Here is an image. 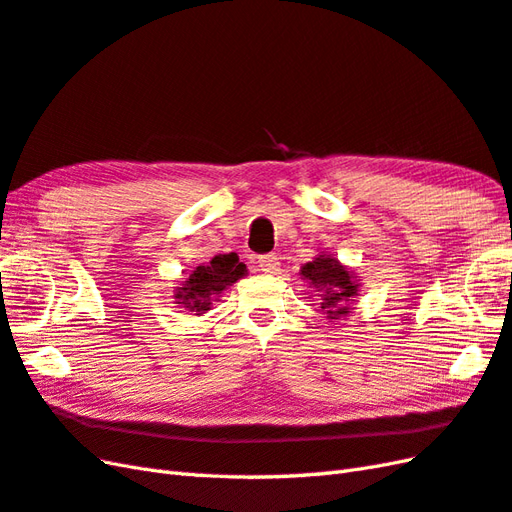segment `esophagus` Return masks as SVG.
Returning a JSON list of instances; mask_svg holds the SVG:
<instances>
[{
  "label": "esophagus",
  "instance_id": "obj_1",
  "mask_svg": "<svg viewBox=\"0 0 512 512\" xmlns=\"http://www.w3.org/2000/svg\"><path fill=\"white\" fill-rule=\"evenodd\" d=\"M259 270L266 272V275H277V272H279V257L275 253L261 255L259 257Z\"/></svg>",
  "mask_w": 512,
  "mask_h": 512
}]
</instances>
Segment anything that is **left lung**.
Instances as JSON below:
<instances>
[{
  "mask_svg": "<svg viewBox=\"0 0 512 512\" xmlns=\"http://www.w3.org/2000/svg\"><path fill=\"white\" fill-rule=\"evenodd\" d=\"M301 277L310 281L312 288H316L320 296H323L320 307H323L327 318L338 320L340 316H347L351 312V301L358 296L360 283L353 272L344 268L336 257H314V261H307L301 268Z\"/></svg>",
  "mask_w": 512,
  "mask_h": 512,
  "instance_id": "1",
  "label": "left lung"
}]
</instances>
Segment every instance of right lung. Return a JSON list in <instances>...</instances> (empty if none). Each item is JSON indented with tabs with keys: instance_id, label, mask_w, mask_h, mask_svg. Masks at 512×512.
I'll return each mask as SVG.
<instances>
[{
	"instance_id": "add662e5",
	"label": "right lung",
	"mask_w": 512,
	"mask_h": 512,
	"mask_svg": "<svg viewBox=\"0 0 512 512\" xmlns=\"http://www.w3.org/2000/svg\"><path fill=\"white\" fill-rule=\"evenodd\" d=\"M244 275L246 266L235 253L216 255L209 264L196 266V270H192L189 279L181 283V288H176L174 299L185 310L200 316L211 310V303L216 301V296H220L229 285Z\"/></svg>"
}]
</instances>
